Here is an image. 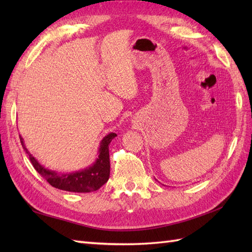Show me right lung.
Masks as SVG:
<instances>
[{"label": "right lung", "instance_id": "1", "mask_svg": "<svg viewBox=\"0 0 252 252\" xmlns=\"http://www.w3.org/2000/svg\"><path fill=\"white\" fill-rule=\"evenodd\" d=\"M116 136V133L111 132L101 140L98 148V157L90 167L71 173H61L44 168L27 149L24 138L19 135L21 145L28 154L30 161L37 173L43 176L55 189L73 192H91L97 190L108 181L110 174L109 144Z\"/></svg>", "mask_w": 252, "mask_h": 252}]
</instances>
